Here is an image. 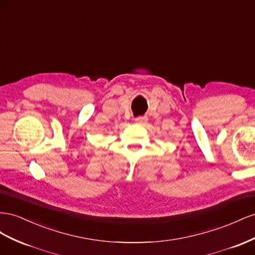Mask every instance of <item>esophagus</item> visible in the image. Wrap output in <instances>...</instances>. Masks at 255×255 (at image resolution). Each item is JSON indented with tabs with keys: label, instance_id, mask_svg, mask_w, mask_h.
Returning a JSON list of instances; mask_svg holds the SVG:
<instances>
[{
	"label": "esophagus",
	"instance_id": "1",
	"mask_svg": "<svg viewBox=\"0 0 255 255\" xmlns=\"http://www.w3.org/2000/svg\"><path fill=\"white\" fill-rule=\"evenodd\" d=\"M146 123H147L146 116H139V118L135 119V124H137V125L140 126H144Z\"/></svg>",
	"mask_w": 255,
	"mask_h": 255
}]
</instances>
